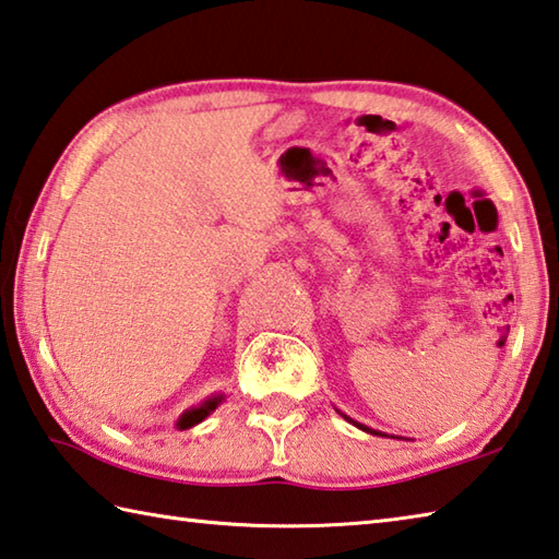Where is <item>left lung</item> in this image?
Returning a JSON list of instances; mask_svg holds the SVG:
<instances>
[{
  "mask_svg": "<svg viewBox=\"0 0 559 559\" xmlns=\"http://www.w3.org/2000/svg\"><path fill=\"white\" fill-rule=\"evenodd\" d=\"M348 419V417H346ZM348 421H352V424H356L358 426V429H364V431H368V433H376V436H382V433H378V431H373V429H368V426H364V424H358V421H354V419H348Z\"/></svg>",
  "mask_w": 559,
  "mask_h": 559,
  "instance_id": "8db88e82",
  "label": "left lung"
}]
</instances>
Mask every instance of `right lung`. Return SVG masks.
Returning <instances> with one entry per match:
<instances>
[{"mask_svg": "<svg viewBox=\"0 0 559 559\" xmlns=\"http://www.w3.org/2000/svg\"><path fill=\"white\" fill-rule=\"evenodd\" d=\"M223 397H213V400H207V402H203L199 409H189L183 414V417L179 419V429H191L193 424H199V421H203L207 414H211L215 407H217V402H221Z\"/></svg>", "mask_w": 559, "mask_h": 559, "instance_id": "1", "label": "right lung"}]
</instances>
